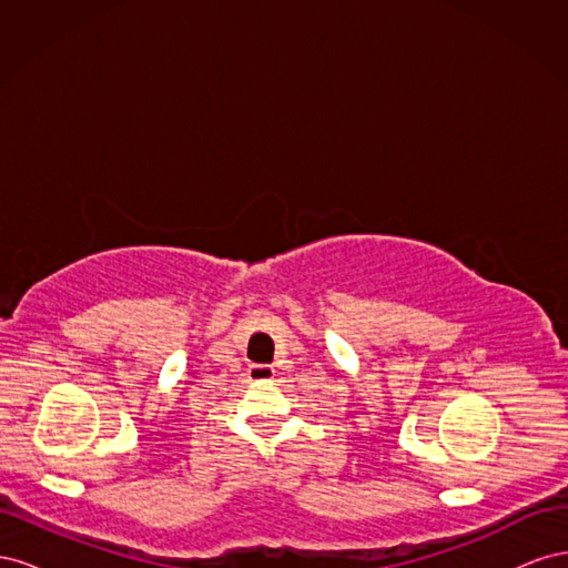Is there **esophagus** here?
Wrapping results in <instances>:
<instances>
[{
  "label": "esophagus",
  "mask_w": 568,
  "mask_h": 568,
  "mask_svg": "<svg viewBox=\"0 0 568 568\" xmlns=\"http://www.w3.org/2000/svg\"><path fill=\"white\" fill-rule=\"evenodd\" d=\"M248 376L253 382H270L274 376V367L270 365H251L248 367Z\"/></svg>",
  "instance_id": "esophagus-1"
}]
</instances>
